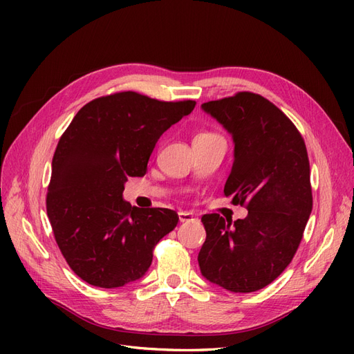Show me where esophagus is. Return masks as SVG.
Masks as SVG:
<instances>
[{
  "label": "esophagus",
  "mask_w": 354,
  "mask_h": 354,
  "mask_svg": "<svg viewBox=\"0 0 354 354\" xmlns=\"http://www.w3.org/2000/svg\"><path fill=\"white\" fill-rule=\"evenodd\" d=\"M178 220L180 221H194L198 220V216L194 212H187V211H180L178 212Z\"/></svg>",
  "instance_id": "obj_1"
}]
</instances>
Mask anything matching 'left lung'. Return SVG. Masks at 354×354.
Returning a JSON list of instances; mask_svg holds the SVG:
<instances>
[{
	"label": "left lung",
	"instance_id": "obj_1",
	"mask_svg": "<svg viewBox=\"0 0 354 354\" xmlns=\"http://www.w3.org/2000/svg\"><path fill=\"white\" fill-rule=\"evenodd\" d=\"M201 108L232 134L224 195L248 209L234 223L216 212L201 218V273L232 292L259 291L286 269L303 239L313 207L307 149L291 120L260 94L242 91Z\"/></svg>",
	"mask_w": 354,
	"mask_h": 354
}]
</instances>
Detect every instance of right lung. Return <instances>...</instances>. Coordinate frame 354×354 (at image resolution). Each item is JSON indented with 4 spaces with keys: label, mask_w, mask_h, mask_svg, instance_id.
<instances>
[{
    "label": "right lung",
    "mask_w": 354,
    "mask_h": 354,
    "mask_svg": "<svg viewBox=\"0 0 354 354\" xmlns=\"http://www.w3.org/2000/svg\"><path fill=\"white\" fill-rule=\"evenodd\" d=\"M196 102H159L134 91L87 103L60 137L51 164L47 216L71 269L99 288L140 279L177 212L124 201L128 177L146 174L155 145Z\"/></svg>",
    "instance_id": "right-lung-1"
}]
</instances>
